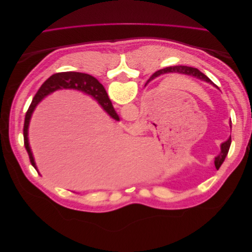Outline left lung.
<instances>
[{"instance_id": "1", "label": "left lung", "mask_w": 252, "mask_h": 252, "mask_svg": "<svg viewBox=\"0 0 252 252\" xmlns=\"http://www.w3.org/2000/svg\"><path fill=\"white\" fill-rule=\"evenodd\" d=\"M169 73V72H175V73H180V74H185V75H191V77L197 78L200 80L206 81L210 84H213L211 82V80L206 77V75L201 72L197 68H193V67H188V66H170V67H166L162 70H158L156 73H154V77H157L159 73ZM215 85V84H213ZM231 123V121H230ZM231 127V125H230ZM230 145H231V136H229V139H228L226 142H224L222 145H220V155L216 158L215 159V165H216V168L219 169L220 165H222L225 161V158L228 155V151H229L230 148Z\"/></svg>"}]
</instances>
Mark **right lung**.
<instances>
[{
  "label": "right lung",
  "instance_id": "right-lung-1",
  "mask_svg": "<svg viewBox=\"0 0 252 252\" xmlns=\"http://www.w3.org/2000/svg\"><path fill=\"white\" fill-rule=\"evenodd\" d=\"M58 89H77L81 90L83 93H85L91 96H94L97 103L100 104L103 109L107 112L111 118L114 120L119 121L120 118L118 113L114 110L111 101L109 100L108 94L106 93V90L102 84L98 82L93 75L87 74V73H82V72H74V71H66V72H59L52 74L50 78H48L45 81L40 89L37 90L35 94L33 100L30 104L29 108L26 112L25 121H24V128H23V134H24V145L25 148L28 152L30 163L32 166L35 167L34 159L32 154V150L29 147L28 143V126H29V121L32 118V114L35 108V106L39 104L43 98L48 95L49 94L53 93Z\"/></svg>",
  "mask_w": 252,
  "mask_h": 252
}]
</instances>
